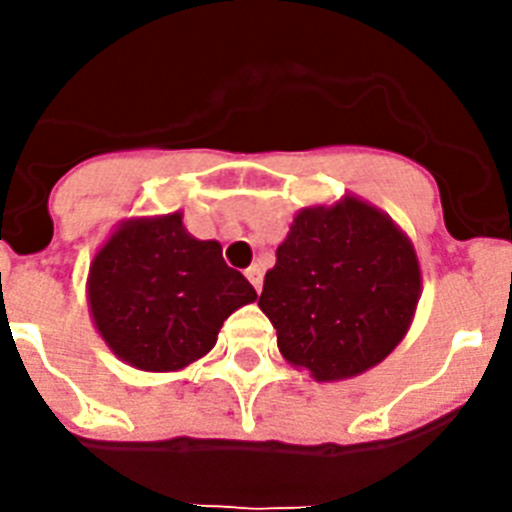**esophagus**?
Listing matches in <instances>:
<instances>
[{
	"mask_svg": "<svg viewBox=\"0 0 512 512\" xmlns=\"http://www.w3.org/2000/svg\"><path fill=\"white\" fill-rule=\"evenodd\" d=\"M246 279H248V282L253 284V289H256V292H259V289H261V282H264V274H261L259 266H248V269H246Z\"/></svg>",
	"mask_w": 512,
	"mask_h": 512,
	"instance_id": "34e87169",
	"label": "esophagus"
}]
</instances>
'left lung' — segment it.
Here are the masks:
<instances>
[{"mask_svg":"<svg viewBox=\"0 0 512 512\" xmlns=\"http://www.w3.org/2000/svg\"><path fill=\"white\" fill-rule=\"evenodd\" d=\"M413 241L356 194L302 207L266 271L259 307L277 346L315 382L369 372L408 336L420 300Z\"/></svg>","mask_w":512,"mask_h":512,"instance_id":"obj_1","label":"left lung"}]
</instances>
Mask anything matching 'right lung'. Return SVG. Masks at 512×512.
Instances as JSON below:
<instances>
[{
    "mask_svg": "<svg viewBox=\"0 0 512 512\" xmlns=\"http://www.w3.org/2000/svg\"><path fill=\"white\" fill-rule=\"evenodd\" d=\"M253 300L223 246L194 238L182 210L122 220L89 264L94 328L140 372H179L210 354L225 320Z\"/></svg>",
    "mask_w": 512,
    "mask_h": 512,
    "instance_id": "add662e5",
    "label": "right lung"
}]
</instances>
